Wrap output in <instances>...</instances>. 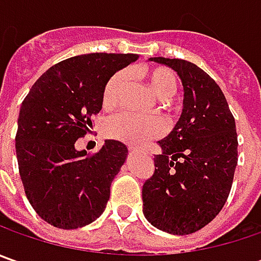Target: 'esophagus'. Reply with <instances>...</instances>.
Returning a JSON list of instances; mask_svg holds the SVG:
<instances>
[{
    "instance_id": "34e87169",
    "label": "esophagus",
    "mask_w": 261,
    "mask_h": 261,
    "mask_svg": "<svg viewBox=\"0 0 261 261\" xmlns=\"http://www.w3.org/2000/svg\"><path fill=\"white\" fill-rule=\"evenodd\" d=\"M129 151H130V152H136V151H141V149H138L135 146H129Z\"/></svg>"
}]
</instances>
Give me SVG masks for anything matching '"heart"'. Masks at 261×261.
<instances>
[{"label": "heart", "mask_w": 261, "mask_h": 261, "mask_svg": "<svg viewBox=\"0 0 261 261\" xmlns=\"http://www.w3.org/2000/svg\"><path fill=\"white\" fill-rule=\"evenodd\" d=\"M148 86L160 100L173 97L177 91V76L167 68H152L145 72ZM129 81L127 71H119L112 76L103 91V106H116ZM166 125L158 117H142L130 112H120L106 120L105 134L110 139H116L129 145H141L149 139L158 138L164 134Z\"/></svg>", "instance_id": "obj_1"}]
</instances>
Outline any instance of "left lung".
<instances>
[{
    "label": "left lung",
    "mask_w": 261,
    "mask_h": 261,
    "mask_svg": "<svg viewBox=\"0 0 261 261\" xmlns=\"http://www.w3.org/2000/svg\"><path fill=\"white\" fill-rule=\"evenodd\" d=\"M180 76L183 112L158 141L154 174L142 187L144 215L161 231L187 236L207 225L225 205L238 163L236 119L222 90L185 59L151 58Z\"/></svg>",
    "instance_id": "1"
}]
</instances>
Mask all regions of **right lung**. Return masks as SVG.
Segmentation results:
<instances>
[{
	"label": "right lung",
	"mask_w": 261,
	"mask_h": 261,
	"mask_svg": "<svg viewBox=\"0 0 261 261\" xmlns=\"http://www.w3.org/2000/svg\"><path fill=\"white\" fill-rule=\"evenodd\" d=\"M135 54H87L50 66L21 103L15 154L24 192L47 224L75 229L105 212L110 185L125 163V144L106 139L93 155L76 151V139L93 126L103 91Z\"/></svg>",
	"instance_id": "add662e5"
}]
</instances>
